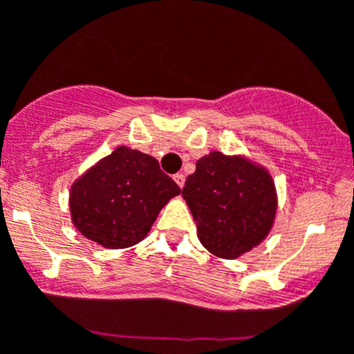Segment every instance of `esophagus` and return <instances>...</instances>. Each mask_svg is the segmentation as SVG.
Returning <instances> with one entry per match:
<instances>
[{"mask_svg": "<svg viewBox=\"0 0 354 354\" xmlns=\"http://www.w3.org/2000/svg\"><path fill=\"white\" fill-rule=\"evenodd\" d=\"M174 180H175V183H177V186L183 187L184 183H186V175H184V174H175L174 175Z\"/></svg>", "mask_w": 354, "mask_h": 354, "instance_id": "1", "label": "esophagus"}]
</instances>
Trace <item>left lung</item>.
Returning <instances> with one entry per match:
<instances>
[{"mask_svg": "<svg viewBox=\"0 0 354 354\" xmlns=\"http://www.w3.org/2000/svg\"><path fill=\"white\" fill-rule=\"evenodd\" d=\"M183 196L196 221L200 242L221 258H236L263 241L277 209L268 171L221 152L196 161Z\"/></svg>", "mask_w": 354, "mask_h": 354, "instance_id": "obj_1", "label": "left lung"}]
</instances>
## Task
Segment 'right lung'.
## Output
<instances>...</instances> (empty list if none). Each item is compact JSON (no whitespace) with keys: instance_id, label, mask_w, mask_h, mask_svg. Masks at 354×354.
<instances>
[{"instance_id":"add662e5","label":"right lung","mask_w":354,"mask_h":354,"mask_svg":"<svg viewBox=\"0 0 354 354\" xmlns=\"http://www.w3.org/2000/svg\"><path fill=\"white\" fill-rule=\"evenodd\" d=\"M179 193L152 156L118 147L73 183L71 219L103 248H129L147 235L160 210Z\"/></svg>"}]
</instances>
